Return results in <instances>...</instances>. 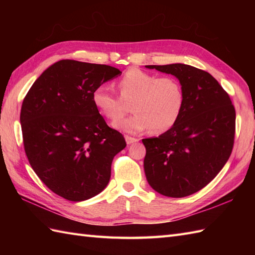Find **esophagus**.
Returning a JSON list of instances; mask_svg holds the SVG:
<instances>
[{
  "label": "esophagus",
  "instance_id": "1",
  "mask_svg": "<svg viewBox=\"0 0 255 255\" xmlns=\"http://www.w3.org/2000/svg\"><path fill=\"white\" fill-rule=\"evenodd\" d=\"M125 139H126L127 144H131L133 142H137L138 141L137 138H133V137H130V136H125Z\"/></svg>",
  "mask_w": 255,
  "mask_h": 255
}]
</instances>
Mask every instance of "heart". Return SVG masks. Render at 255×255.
I'll return each instance as SVG.
<instances>
[{"label":"heart","instance_id":"heart-1","mask_svg":"<svg viewBox=\"0 0 255 255\" xmlns=\"http://www.w3.org/2000/svg\"><path fill=\"white\" fill-rule=\"evenodd\" d=\"M117 86L121 97L101 85L94 90L92 101L97 111L111 121L121 117L126 112V104L131 103L132 115L113 123L118 130L136 133L150 128L158 134L171 129L181 115L184 92L175 78H158L140 69H129Z\"/></svg>","mask_w":255,"mask_h":255}]
</instances>
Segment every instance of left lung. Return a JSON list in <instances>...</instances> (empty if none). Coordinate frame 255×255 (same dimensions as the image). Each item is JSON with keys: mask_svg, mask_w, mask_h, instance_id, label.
<instances>
[{"mask_svg": "<svg viewBox=\"0 0 255 255\" xmlns=\"http://www.w3.org/2000/svg\"><path fill=\"white\" fill-rule=\"evenodd\" d=\"M172 74L184 92L181 115L159 137L142 139L149 185L167 197H185L214 180L234 148L236 111L228 93L208 72L188 64L145 66Z\"/></svg>", "mask_w": 255, "mask_h": 255, "instance_id": "left-lung-1", "label": "left lung"}]
</instances>
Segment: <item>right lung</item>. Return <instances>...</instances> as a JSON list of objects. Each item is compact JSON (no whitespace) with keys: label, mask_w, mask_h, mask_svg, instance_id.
Returning <instances> with one entry per match:
<instances>
[{"label":"right lung","mask_w":255,"mask_h":255,"mask_svg":"<svg viewBox=\"0 0 255 255\" xmlns=\"http://www.w3.org/2000/svg\"><path fill=\"white\" fill-rule=\"evenodd\" d=\"M121 74L106 64L67 59L45 70L25 96L20 125L27 159L59 196L82 202L110 182L114 156L126 141L107 126L92 95Z\"/></svg>","instance_id":"right-lung-1"}]
</instances>
